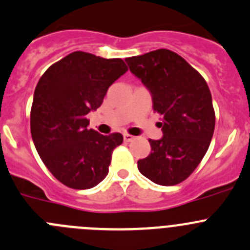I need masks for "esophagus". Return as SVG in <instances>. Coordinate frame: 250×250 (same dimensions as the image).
I'll return each mask as SVG.
<instances>
[{"instance_id": "obj_1", "label": "esophagus", "mask_w": 250, "mask_h": 250, "mask_svg": "<svg viewBox=\"0 0 250 250\" xmlns=\"http://www.w3.org/2000/svg\"><path fill=\"white\" fill-rule=\"evenodd\" d=\"M123 139H125V143H129V142H132V140H134V137L130 134H128V133H125V134H123Z\"/></svg>"}]
</instances>
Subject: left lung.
<instances>
[{
  "mask_svg": "<svg viewBox=\"0 0 250 250\" xmlns=\"http://www.w3.org/2000/svg\"><path fill=\"white\" fill-rule=\"evenodd\" d=\"M129 71L152 96L162 116L161 139H149L151 152L138 161L143 176L160 186H174L193 173L209 149L215 111L205 79L183 57L160 48L125 58Z\"/></svg>",
  "mask_w": 250,
  "mask_h": 250,
  "instance_id": "8db88e82",
  "label": "left lung"
}]
</instances>
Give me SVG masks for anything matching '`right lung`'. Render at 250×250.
Returning a JSON list of instances; mask_svg holds the SVG:
<instances>
[{"label":"right lung","instance_id":"add662e5","mask_svg":"<svg viewBox=\"0 0 250 250\" xmlns=\"http://www.w3.org/2000/svg\"><path fill=\"white\" fill-rule=\"evenodd\" d=\"M128 71L121 58L76 51L41 76L30 111L34 145L56 179L73 189H89L108 173L121 133L89 129L90 111L103 104L107 89Z\"/></svg>","mask_w":250,"mask_h":250}]
</instances>
